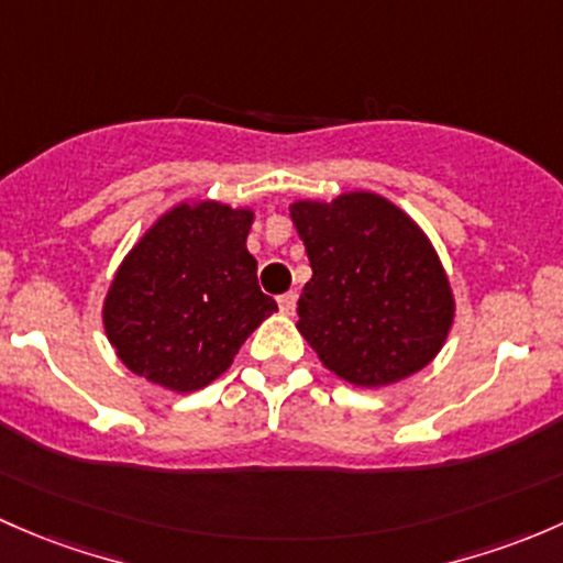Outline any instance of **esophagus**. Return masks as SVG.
<instances>
[{"instance_id":"34e87169","label":"esophagus","mask_w":563,"mask_h":563,"mask_svg":"<svg viewBox=\"0 0 563 563\" xmlns=\"http://www.w3.org/2000/svg\"><path fill=\"white\" fill-rule=\"evenodd\" d=\"M295 306H298V295H295V292H284V295H279V309H282V314L292 317V314H295Z\"/></svg>"}]
</instances>
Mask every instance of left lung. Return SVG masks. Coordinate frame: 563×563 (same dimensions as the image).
Returning a JSON list of instances; mask_svg holds the SVG:
<instances>
[{"instance_id":"1","label":"left lung","mask_w":563,"mask_h":563,"mask_svg":"<svg viewBox=\"0 0 563 563\" xmlns=\"http://www.w3.org/2000/svg\"><path fill=\"white\" fill-rule=\"evenodd\" d=\"M309 254L298 333L352 387H387L426 368L455 322L448 271L426 230L387 197L352 189L289 202Z\"/></svg>"}]
</instances>
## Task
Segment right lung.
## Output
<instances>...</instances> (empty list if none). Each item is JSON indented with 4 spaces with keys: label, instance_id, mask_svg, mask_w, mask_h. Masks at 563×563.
I'll list each match as a JSON object with an SVG mask.
<instances>
[{
    "label": "right lung",
    "instance_id": "right-lung-1",
    "mask_svg": "<svg viewBox=\"0 0 563 563\" xmlns=\"http://www.w3.org/2000/svg\"><path fill=\"white\" fill-rule=\"evenodd\" d=\"M252 224L249 206L195 197L159 213L124 254L102 300V328L132 374L195 393L233 366L276 311L246 249Z\"/></svg>",
    "mask_w": 563,
    "mask_h": 563
}]
</instances>
